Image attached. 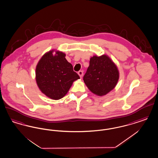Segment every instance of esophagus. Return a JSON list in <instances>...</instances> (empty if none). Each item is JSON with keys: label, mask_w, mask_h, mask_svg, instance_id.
<instances>
[{"label": "esophagus", "mask_w": 158, "mask_h": 158, "mask_svg": "<svg viewBox=\"0 0 158 158\" xmlns=\"http://www.w3.org/2000/svg\"><path fill=\"white\" fill-rule=\"evenodd\" d=\"M78 75H79V76H80V77L81 78H82V77L83 76V71L82 70H80V71H79L78 72Z\"/></svg>", "instance_id": "34e87169"}]
</instances>
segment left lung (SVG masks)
<instances>
[{
	"label": "left lung",
	"instance_id": "1",
	"mask_svg": "<svg viewBox=\"0 0 158 158\" xmlns=\"http://www.w3.org/2000/svg\"><path fill=\"white\" fill-rule=\"evenodd\" d=\"M119 79V71L115 64L108 56H94L83 81L95 95L104 96L115 87Z\"/></svg>",
	"mask_w": 158,
	"mask_h": 158
}]
</instances>
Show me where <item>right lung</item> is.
I'll list each match as a JSON object with an SVG mask.
<instances>
[{
	"label": "right lung",
	"instance_id": "right-lung-1",
	"mask_svg": "<svg viewBox=\"0 0 158 158\" xmlns=\"http://www.w3.org/2000/svg\"><path fill=\"white\" fill-rule=\"evenodd\" d=\"M65 56L62 52L52 50L42 56L36 66L35 80L40 90L54 100L64 97L73 82L80 79Z\"/></svg>",
	"mask_w": 158,
	"mask_h": 158
}]
</instances>
